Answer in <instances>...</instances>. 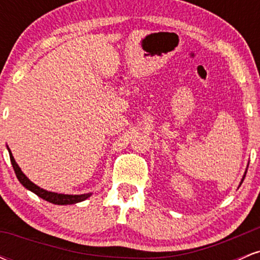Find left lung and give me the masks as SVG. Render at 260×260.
I'll list each match as a JSON object with an SVG mask.
<instances>
[{
	"label": "left lung",
	"mask_w": 260,
	"mask_h": 260,
	"mask_svg": "<svg viewBox=\"0 0 260 260\" xmlns=\"http://www.w3.org/2000/svg\"><path fill=\"white\" fill-rule=\"evenodd\" d=\"M244 177H246V176H243V180H244ZM243 180H242V182H243Z\"/></svg>",
	"instance_id": "obj_1"
}]
</instances>
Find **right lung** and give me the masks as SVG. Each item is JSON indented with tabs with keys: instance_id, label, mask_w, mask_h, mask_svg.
<instances>
[{
	"instance_id": "obj_1",
	"label": "right lung",
	"mask_w": 260,
	"mask_h": 260,
	"mask_svg": "<svg viewBox=\"0 0 260 260\" xmlns=\"http://www.w3.org/2000/svg\"><path fill=\"white\" fill-rule=\"evenodd\" d=\"M10 150V149H8ZM10 159L12 162V166H13L14 172H16L17 178L19 180L20 183L24 186L26 189L31 190L32 193L40 197V198L45 199V201L52 203V204H57V205H66V204H74V203H79L85 201L86 198H89L90 194H80V196H72V194H59V193H53V192H47V190L43 189V188L38 187L37 184H34L32 182L29 180L26 176L23 174L22 170L19 169V166L17 165L16 160H14L13 155L10 151Z\"/></svg>"
}]
</instances>
